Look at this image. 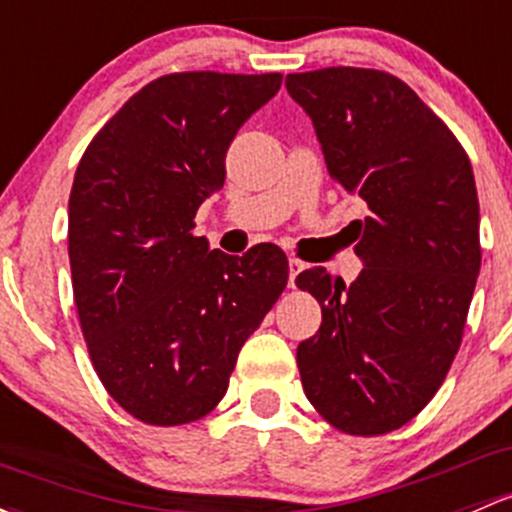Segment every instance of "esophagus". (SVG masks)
<instances>
[{
	"label": "esophagus",
	"mask_w": 512,
	"mask_h": 512,
	"mask_svg": "<svg viewBox=\"0 0 512 512\" xmlns=\"http://www.w3.org/2000/svg\"><path fill=\"white\" fill-rule=\"evenodd\" d=\"M304 262L299 260V257H289V287L294 289V284H297V274L304 270Z\"/></svg>",
	"instance_id": "1"
}]
</instances>
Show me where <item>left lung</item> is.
<instances>
[{
	"label": "left lung",
	"mask_w": 512,
	"mask_h": 512,
	"mask_svg": "<svg viewBox=\"0 0 512 512\" xmlns=\"http://www.w3.org/2000/svg\"><path fill=\"white\" fill-rule=\"evenodd\" d=\"M311 117L328 174L363 198L351 242L363 272L346 287L324 267L297 287L321 304L299 343L306 397L338 432L378 437L427 407L464 336L481 270L469 154L407 83L373 68L287 75Z\"/></svg>",
	"instance_id": "8db88e82"
}]
</instances>
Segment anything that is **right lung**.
Wrapping results in <instances>:
<instances>
[{"mask_svg": "<svg viewBox=\"0 0 512 512\" xmlns=\"http://www.w3.org/2000/svg\"><path fill=\"white\" fill-rule=\"evenodd\" d=\"M279 73H169L134 93L85 149L68 201L73 297L90 360L134 419L179 427L215 410L242 343L289 279L272 242L242 257L193 235L223 188L242 122Z\"/></svg>", "mask_w": 512, "mask_h": 512, "instance_id": "right-lung-1", "label": "right lung"}]
</instances>
